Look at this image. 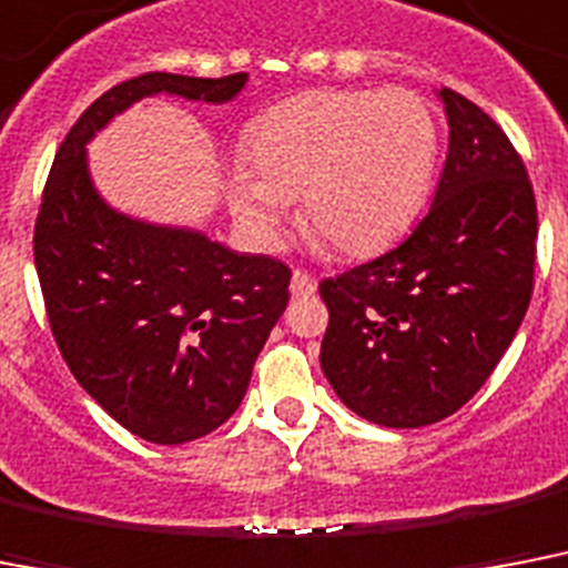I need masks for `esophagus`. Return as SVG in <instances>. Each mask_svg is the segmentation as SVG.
<instances>
[{
  "label": "esophagus",
  "instance_id": "1",
  "mask_svg": "<svg viewBox=\"0 0 568 568\" xmlns=\"http://www.w3.org/2000/svg\"><path fill=\"white\" fill-rule=\"evenodd\" d=\"M317 283L315 276L306 274V271H294L292 274V294L294 297H308V294H315Z\"/></svg>",
  "mask_w": 568,
  "mask_h": 568
}]
</instances>
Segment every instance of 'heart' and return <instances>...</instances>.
I'll return each mask as SVG.
<instances>
[{"instance_id":"1","label":"heart","mask_w":568,"mask_h":568,"mask_svg":"<svg viewBox=\"0 0 568 568\" xmlns=\"http://www.w3.org/2000/svg\"><path fill=\"white\" fill-rule=\"evenodd\" d=\"M244 160L230 206L253 236L276 242L288 197L300 195L308 236L371 256L403 236L426 201L437 122L417 92L312 90L251 124Z\"/></svg>"}]
</instances>
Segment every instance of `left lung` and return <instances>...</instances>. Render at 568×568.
<instances>
[{
    "instance_id": "1",
    "label": "left lung",
    "mask_w": 568,
    "mask_h": 568,
    "mask_svg": "<svg viewBox=\"0 0 568 568\" xmlns=\"http://www.w3.org/2000/svg\"><path fill=\"white\" fill-rule=\"evenodd\" d=\"M449 154L432 210L394 251L329 276L321 367L358 417L432 426L490 379L523 324L537 265L525 163L478 104L444 87Z\"/></svg>"
}]
</instances>
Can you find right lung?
Returning a JSON list of instances; mask_svg holds the SVG:
<instances>
[{
  "label": "right lung",
  "mask_w": 568,
  "mask_h": 568,
  "mask_svg": "<svg viewBox=\"0 0 568 568\" xmlns=\"http://www.w3.org/2000/svg\"><path fill=\"white\" fill-rule=\"evenodd\" d=\"M244 81L145 72L110 87L60 142L37 212L34 265L60 356L110 417L160 446L210 435L242 405L292 271L110 210L84 145L145 95L221 104Z\"/></svg>",
  "instance_id": "right-lung-1"
}]
</instances>
